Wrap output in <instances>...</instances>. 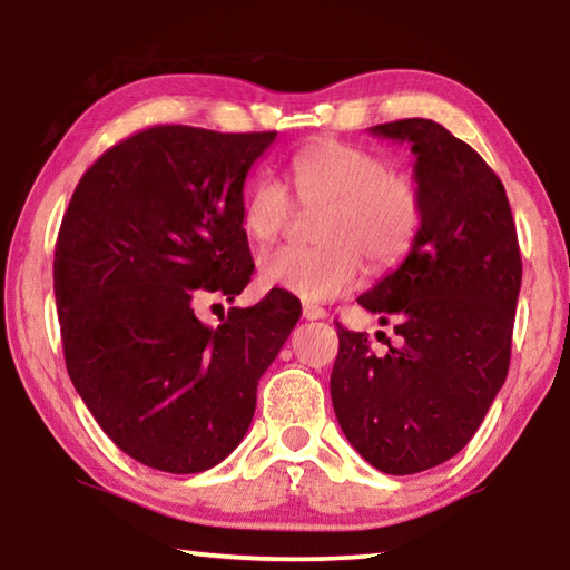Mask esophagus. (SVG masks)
<instances>
[{
	"instance_id": "esophagus-1",
	"label": "esophagus",
	"mask_w": 570,
	"mask_h": 570,
	"mask_svg": "<svg viewBox=\"0 0 570 570\" xmlns=\"http://www.w3.org/2000/svg\"><path fill=\"white\" fill-rule=\"evenodd\" d=\"M302 314H304V320H308V322H316V320H326V312L322 306H316V304H312V302H304V306H302Z\"/></svg>"
}]
</instances>
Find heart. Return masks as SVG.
<instances>
[{
	"instance_id": "obj_1",
	"label": "heart",
	"mask_w": 570,
	"mask_h": 570,
	"mask_svg": "<svg viewBox=\"0 0 570 570\" xmlns=\"http://www.w3.org/2000/svg\"><path fill=\"white\" fill-rule=\"evenodd\" d=\"M298 206L324 210L316 224L322 246H284L258 262L268 288L306 302H330L360 286L364 266L387 274L404 264L424 226V200L417 183L390 170L377 153L324 140L298 150L288 163ZM296 206L284 183L258 178L244 200V228L256 244H272L294 220Z\"/></svg>"
}]
</instances>
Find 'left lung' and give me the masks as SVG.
Wrapping results in <instances>:
<instances>
[{"label":"left lung","instance_id":"obj_1","mask_svg":"<svg viewBox=\"0 0 570 570\" xmlns=\"http://www.w3.org/2000/svg\"><path fill=\"white\" fill-rule=\"evenodd\" d=\"M370 132L412 146L424 226L404 264L356 298L397 342L374 352L336 324L330 387L352 448L414 475L455 458L503 387L523 264L503 183L468 142L424 118Z\"/></svg>","mask_w":570,"mask_h":570}]
</instances>
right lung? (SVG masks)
<instances>
[{
  "label": "right lung",
  "mask_w": 570,
  "mask_h": 570,
  "mask_svg": "<svg viewBox=\"0 0 570 570\" xmlns=\"http://www.w3.org/2000/svg\"><path fill=\"white\" fill-rule=\"evenodd\" d=\"M274 138L156 125L105 150L67 206L55 246L67 374L105 435L148 468L190 475L228 458L302 316L282 288L218 326L193 312L250 282L244 183Z\"/></svg>",
  "instance_id": "add662e5"
}]
</instances>
